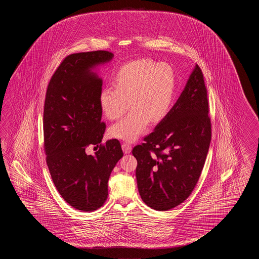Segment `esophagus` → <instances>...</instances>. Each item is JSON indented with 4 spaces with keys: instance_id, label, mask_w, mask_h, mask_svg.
<instances>
[{
    "instance_id": "obj_1",
    "label": "esophagus",
    "mask_w": 259,
    "mask_h": 259,
    "mask_svg": "<svg viewBox=\"0 0 259 259\" xmlns=\"http://www.w3.org/2000/svg\"><path fill=\"white\" fill-rule=\"evenodd\" d=\"M122 150L125 154H130L132 152V145L128 143H123Z\"/></svg>"
}]
</instances>
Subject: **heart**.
<instances>
[{
	"label": "heart",
	"mask_w": 259,
	"mask_h": 259,
	"mask_svg": "<svg viewBox=\"0 0 259 259\" xmlns=\"http://www.w3.org/2000/svg\"><path fill=\"white\" fill-rule=\"evenodd\" d=\"M114 87H105L99 96L101 109L111 120L121 121L112 126V137L134 142L149 123L164 119L170 111L176 77L172 67L165 63L156 64L150 59H139L125 64L116 72Z\"/></svg>",
	"instance_id": "obj_1"
}]
</instances>
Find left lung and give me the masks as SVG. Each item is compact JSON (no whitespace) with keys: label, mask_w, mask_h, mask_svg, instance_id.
<instances>
[{"label":"left lung","mask_w":259,"mask_h":259,"mask_svg":"<svg viewBox=\"0 0 259 259\" xmlns=\"http://www.w3.org/2000/svg\"><path fill=\"white\" fill-rule=\"evenodd\" d=\"M143 141L132 150L140 195L153 209L174 208L195 187L211 142L207 91L198 65L176 104Z\"/></svg>","instance_id":"obj_1"}]
</instances>
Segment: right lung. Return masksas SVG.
<instances>
[{"label":"right lung","mask_w":259,"mask_h":259,"mask_svg":"<svg viewBox=\"0 0 259 259\" xmlns=\"http://www.w3.org/2000/svg\"><path fill=\"white\" fill-rule=\"evenodd\" d=\"M107 51L66 56L51 77L44 111V152L55 187L72 207L85 212L105 204L111 172L123 156L118 140L102 143L99 96L103 80L93 69L112 60ZM90 145L100 149L85 154Z\"/></svg>","instance_id":"right-lung-1"}]
</instances>
